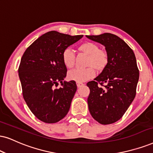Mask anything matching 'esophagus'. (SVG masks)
I'll return each instance as SVG.
<instances>
[{
  "mask_svg": "<svg viewBox=\"0 0 153 153\" xmlns=\"http://www.w3.org/2000/svg\"><path fill=\"white\" fill-rule=\"evenodd\" d=\"M76 85H77V87H78V88H80V87L84 85V84H83L82 82H76Z\"/></svg>",
  "mask_w": 153,
  "mask_h": 153,
  "instance_id": "esophagus-1",
  "label": "esophagus"
}]
</instances>
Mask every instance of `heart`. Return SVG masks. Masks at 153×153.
I'll return each instance as SVG.
<instances>
[{
	"label": "heart",
	"mask_w": 153,
	"mask_h": 153,
	"mask_svg": "<svg viewBox=\"0 0 153 153\" xmlns=\"http://www.w3.org/2000/svg\"><path fill=\"white\" fill-rule=\"evenodd\" d=\"M80 49L89 56L87 65H90L86 68H75L68 73L69 80L76 82H85L95 76L96 71L94 67L97 70L103 69L107 64V54L99 46L93 42H85L80 46ZM63 62L68 68L73 67L75 64V56L74 51L68 47L66 48L62 53Z\"/></svg>",
	"instance_id": "obj_1"
}]
</instances>
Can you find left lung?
Segmentation results:
<instances>
[{"instance_id": "obj_1", "label": "left lung", "mask_w": 153, "mask_h": 153, "mask_svg": "<svg viewBox=\"0 0 153 153\" xmlns=\"http://www.w3.org/2000/svg\"><path fill=\"white\" fill-rule=\"evenodd\" d=\"M86 36L105 46L108 58L102 73L87 83L90 90L89 111L100 123L111 124L123 117L136 97L139 79L136 59L128 44L115 34Z\"/></svg>"}]
</instances>
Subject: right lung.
Wrapping results in <instances>:
<instances>
[{"mask_svg":"<svg viewBox=\"0 0 153 153\" xmlns=\"http://www.w3.org/2000/svg\"><path fill=\"white\" fill-rule=\"evenodd\" d=\"M83 35L71 36L51 31L29 46L18 68L23 97L35 117L47 123L63 119L77 90L75 81H64L67 68L62 53ZM60 82L62 87L56 88Z\"/></svg>","mask_w":153,"mask_h":153,"instance_id":"right-lung-1","label":"right lung"}]
</instances>
